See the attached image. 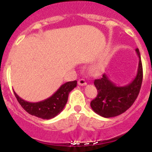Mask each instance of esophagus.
<instances>
[{
    "label": "esophagus",
    "mask_w": 152,
    "mask_h": 152,
    "mask_svg": "<svg viewBox=\"0 0 152 152\" xmlns=\"http://www.w3.org/2000/svg\"><path fill=\"white\" fill-rule=\"evenodd\" d=\"M78 84L80 86H84V85H86V84H87V82H86V80H84V79H83V78H81V79H79L78 80Z\"/></svg>",
    "instance_id": "34e87169"
}]
</instances>
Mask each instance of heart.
Listing matches in <instances>:
<instances>
[{
	"label": "heart",
	"mask_w": 152,
	"mask_h": 152,
	"mask_svg": "<svg viewBox=\"0 0 152 152\" xmlns=\"http://www.w3.org/2000/svg\"><path fill=\"white\" fill-rule=\"evenodd\" d=\"M95 70H96V71H97V70H98V68H95Z\"/></svg>",
	"instance_id": "heart-1"
}]
</instances>
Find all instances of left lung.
<instances>
[{
    "label": "left lung",
    "instance_id": "obj_1",
    "mask_svg": "<svg viewBox=\"0 0 152 152\" xmlns=\"http://www.w3.org/2000/svg\"><path fill=\"white\" fill-rule=\"evenodd\" d=\"M135 52L139 58V67L136 76L130 84L116 86L106 74L94 80L97 95L91 102V107L98 115L105 118L119 116L131 107L136 100L142 86L143 71L139 49Z\"/></svg>",
    "mask_w": 152,
    "mask_h": 152
}]
</instances>
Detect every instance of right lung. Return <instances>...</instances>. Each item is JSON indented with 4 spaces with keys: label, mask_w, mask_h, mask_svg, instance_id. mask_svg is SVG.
Masks as SVG:
<instances>
[{
    "label": "right lung",
    "mask_w": 152,
    "mask_h": 152,
    "mask_svg": "<svg viewBox=\"0 0 152 152\" xmlns=\"http://www.w3.org/2000/svg\"><path fill=\"white\" fill-rule=\"evenodd\" d=\"M77 86V80L68 81L62 84L54 94L45 100L37 103H31L23 100L14 91L17 101L21 107L32 116L43 119L54 118L61 112L68 101V94Z\"/></svg>",
    "instance_id": "add662e5"
}]
</instances>
